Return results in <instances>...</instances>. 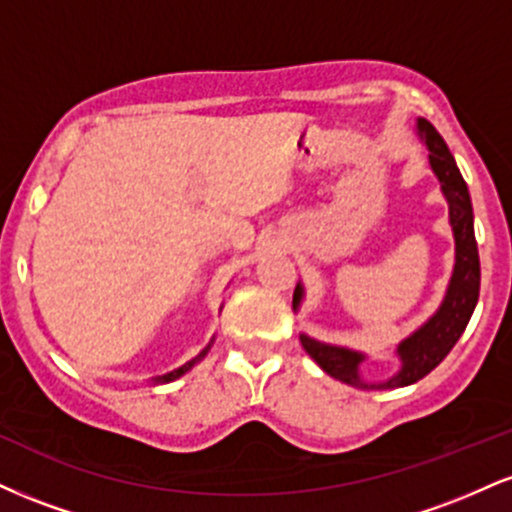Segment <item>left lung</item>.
I'll return each instance as SVG.
<instances>
[{
  "mask_svg": "<svg viewBox=\"0 0 512 512\" xmlns=\"http://www.w3.org/2000/svg\"><path fill=\"white\" fill-rule=\"evenodd\" d=\"M419 129L428 151H431V154H428V161H431L433 173L438 175L443 195L448 197L450 204V223L452 231H455L457 245L455 272H452L448 296H445L438 313L433 315L419 332H414L409 339H404V342L399 344L402 370H399L395 378L387 380V383L370 385L378 387V390H383V387H404L426 378V375L450 354V349L457 344V339L462 337L464 327H467L469 317H472L479 301L481 269L467 182L462 180L460 168H457L448 144L443 142V137L436 132V127H433L431 122L419 120ZM301 293V286H298L296 293H293V305H298V301H301ZM301 344L303 349L308 351V356L313 358L327 375L342 380L346 385L368 387L361 383V378H358V363H361L363 358L361 354H354V351L349 349H339V346L320 344L310 337H301Z\"/></svg>",
  "mask_w": 512,
  "mask_h": 512,
  "instance_id": "8db88e82",
  "label": "left lung"
}]
</instances>
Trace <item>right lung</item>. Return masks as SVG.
Instances as JSON below:
<instances>
[{
  "instance_id": "add662e5",
  "label": "right lung",
  "mask_w": 512,
  "mask_h": 512,
  "mask_svg": "<svg viewBox=\"0 0 512 512\" xmlns=\"http://www.w3.org/2000/svg\"><path fill=\"white\" fill-rule=\"evenodd\" d=\"M202 356H204V354H202ZM202 356H199V358H202ZM192 363H195V361H192ZM192 363H187V366H182V368H178V370H170V373H166V375H163V378H158V380H163V383H168V380L180 378V375L185 373V370H190Z\"/></svg>"
}]
</instances>
